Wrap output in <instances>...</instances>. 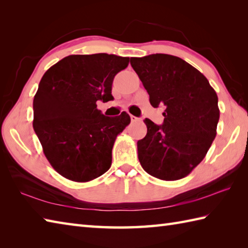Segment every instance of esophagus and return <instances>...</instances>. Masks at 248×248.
<instances>
[{
  "instance_id": "34e87169",
  "label": "esophagus",
  "mask_w": 248,
  "mask_h": 248,
  "mask_svg": "<svg viewBox=\"0 0 248 248\" xmlns=\"http://www.w3.org/2000/svg\"><path fill=\"white\" fill-rule=\"evenodd\" d=\"M140 118L135 117V116H133V115H131V121H132V123H136V121H140Z\"/></svg>"
}]
</instances>
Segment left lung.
I'll return each mask as SVG.
<instances>
[{"label":"left lung","mask_w":248,"mask_h":248,"mask_svg":"<svg viewBox=\"0 0 248 248\" xmlns=\"http://www.w3.org/2000/svg\"><path fill=\"white\" fill-rule=\"evenodd\" d=\"M130 62L152 107H165L163 124L144 120L147 134L138 141L140 165L161 180L186 177L217 136V94L207 78L180 57L157 53L131 57Z\"/></svg>","instance_id":"1"}]
</instances>
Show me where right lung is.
Wrapping results in <instances>:
<instances>
[{
  "mask_svg": "<svg viewBox=\"0 0 248 248\" xmlns=\"http://www.w3.org/2000/svg\"><path fill=\"white\" fill-rule=\"evenodd\" d=\"M128 64L129 57L114 54L69 55L41 78L33 127L51 166L66 179L88 182L110 167L116 138L131 119L125 112L104 116L97 101L114 99V78Z\"/></svg>",
  "mask_w": 248,
  "mask_h": 248,
  "instance_id": "right-lung-1",
  "label": "right lung"
}]
</instances>
